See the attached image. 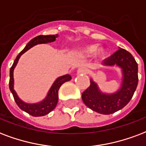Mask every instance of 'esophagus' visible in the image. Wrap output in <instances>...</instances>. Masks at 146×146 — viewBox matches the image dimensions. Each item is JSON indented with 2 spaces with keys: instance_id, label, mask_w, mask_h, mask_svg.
Segmentation results:
<instances>
[{
  "instance_id": "esophagus-1",
  "label": "esophagus",
  "mask_w": 146,
  "mask_h": 146,
  "mask_svg": "<svg viewBox=\"0 0 146 146\" xmlns=\"http://www.w3.org/2000/svg\"><path fill=\"white\" fill-rule=\"evenodd\" d=\"M88 73V69L86 67H81L77 70V74H86Z\"/></svg>"
}]
</instances>
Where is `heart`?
<instances>
[{
    "instance_id": "heart-1",
    "label": "heart",
    "mask_w": 146,
    "mask_h": 146,
    "mask_svg": "<svg viewBox=\"0 0 146 146\" xmlns=\"http://www.w3.org/2000/svg\"><path fill=\"white\" fill-rule=\"evenodd\" d=\"M95 53L96 55L101 56L104 53V49L103 47H98L96 44H90L87 46H84L83 48L81 49L80 55L89 56Z\"/></svg>"
}]
</instances>
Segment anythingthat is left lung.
I'll use <instances>...</instances> for the list:
<instances>
[{"label":"left lung","mask_w":146,"mask_h":146,"mask_svg":"<svg viewBox=\"0 0 146 146\" xmlns=\"http://www.w3.org/2000/svg\"><path fill=\"white\" fill-rule=\"evenodd\" d=\"M103 66H117L122 70V81L119 90L114 93H104L97 83L90 80V85L82 94L85 105L96 113L110 115L125 107L132 99L138 85V64L129 52L120 48L106 59Z\"/></svg>","instance_id":"left-lung-1"}]
</instances>
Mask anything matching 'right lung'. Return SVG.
<instances>
[{"mask_svg":"<svg viewBox=\"0 0 146 146\" xmlns=\"http://www.w3.org/2000/svg\"><path fill=\"white\" fill-rule=\"evenodd\" d=\"M58 37V34L56 35H40L36 37H34L24 47L23 50L21 51V53H19L17 58L15 59L13 65L11 67L10 70V81H9V88L10 90L13 94V96L14 98V100L16 102L17 105L18 106L19 108L22 110L24 112H26L28 114L31 115L32 116H43L49 113H50L52 110H54L58 102V91L60 87L61 86L62 84L70 81L72 79L70 75L66 74V75L58 77L53 83V85L50 89L46 98L43 100H42L40 103H27L24 102L23 100H21L18 97V96L17 94L14 89V70L16 67L17 62H18L19 59L21 57V56L26 51H27L29 49L33 47L35 45L37 44H40V43H51L53 41L56 40V38Z\"/></svg>","mask_w":146,"mask_h":146,"instance_id":"1","label":"right lung"}]
</instances>
